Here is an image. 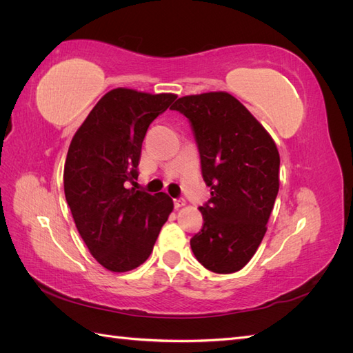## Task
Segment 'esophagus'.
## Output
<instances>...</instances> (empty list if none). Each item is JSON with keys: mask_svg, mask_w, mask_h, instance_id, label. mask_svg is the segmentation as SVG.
<instances>
[{"mask_svg": "<svg viewBox=\"0 0 353 353\" xmlns=\"http://www.w3.org/2000/svg\"><path fill=\"white\" fill-rule=\"evenodd\" d=\"M174 206H175V209H179V208L185 206V200H183V199H175V200H174Z\"/></svg>", "mask_w": 353, "mask_h": 353, "instance_id": "34e87169", "label": "esophagus"}]
</instances>
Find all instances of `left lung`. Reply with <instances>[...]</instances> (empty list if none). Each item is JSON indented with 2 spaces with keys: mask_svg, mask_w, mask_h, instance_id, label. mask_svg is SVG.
Listing matches in <instances>:
<instances>
[{
  "mask_svg": "<svg viewBox=\"0 0 353 353\" xmlns=\"http://www.w3.org/2000/svg\"><path fill=\"white\" fill-rule=\"evenodd\" d=\"M196 135L210 200L190 240L196 259L216 274L240 271L258 250L280 188V153L270 132L225 91L184 95L170 108Z\"/></svg>",
  "mask_w": 353,
  "mask_h": 353,
  "instance_id": "1",
  "label": "left lung"
}]
</instances>
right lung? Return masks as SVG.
Listing matches in <instances>:
<instances>
[{
	"mask_svg": "<svg viewBox=\"0 0 353 353\" xmlns=\"http://www.w3.org/2000/svg\"><path fill=\"white\" fill-rule=\"evenodd\" d=\"M175 99L170 92L110 90L70 141L63 172L66 201L90 253L112 272L144 263L174 210L166 193L152 196L128 183L138 176L148 126Z\"/></svg>",
	"mask_w": 353,
	"mask_h": 353,
	"instance_id": "right-lung-1",
	"label": "right lung"
}]
</instances>
